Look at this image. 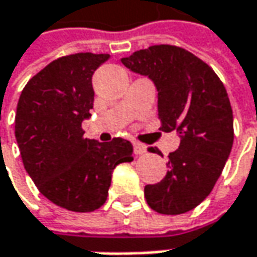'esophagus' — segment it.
<instances>
[{
	"mask_svg": "<svg viewBox=\"0 0 257 257\" xmlns=\"http://www.w3.org/2000/svg\"><path fill=\"white\" fill-rule=\"evenodd\" d=\"M133 152H135V155L140 156V155H145L148 152V148L145 145H142V143H135L133 145Z\"/></svg>",
	"mask_w": 257,
	"mask_h": 257,
	"instance_id": "obj_1",
	"label": "esophagus"
}]
</instances>
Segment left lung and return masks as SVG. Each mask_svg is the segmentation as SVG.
<instances>
[{
	"mask_svg": "<svg viewBox=\"0 0 257 257\" xmlns=\"http://www.w3.org/2000/svg\"><path fill=\"white\" fill-rule=\"evenodd\" d=\"M121 62L155 82L162 132L181 139L169 153L166 176L145 186V198L159 214L191 211L210 195L233 148V109L224 85L211 66L178 46H150Z\"/></svg>",
	"mask_w": 257,
	"mask_h": 257,
	"instance_id": "obj_1",
	"label": "left lung"
}]
</instances>
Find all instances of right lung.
Segmentation results:
<instances>
[{"instance_id":"right-lung-1","label":"right lung","mask_w":257,"mask_h":257,"mask_svg":"<svg viewBox=\"0 0 257 257\" xmlns=\"http://www.w3.org/2000/svg\"><path fill=\"white\" fill-rule=\"evenodd\" d=\"M108 58L86 52L50 62L27 82L17 104L23 165L46 198L69 211L98 210L114 168L133 161L125 139L99 143L84 137L82 121L94 107L92 75Z\"/></svg>"}]
</instances>
